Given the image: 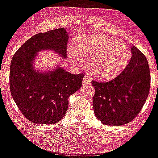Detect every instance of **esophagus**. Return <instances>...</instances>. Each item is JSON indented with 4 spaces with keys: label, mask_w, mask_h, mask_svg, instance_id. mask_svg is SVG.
Masks as SVG:
<instances>
[{
    "label": "esophagus",
    "mask_w": 158,
    "mask_h": 158,
    "mask_svg": "<svg viewBox=\"0 0 158 158\" xmlns=\"http://www.w3.org/2000/svg\"><path fill=\"white\" fill-rule=\"evenodd\" d=\"M91 81V79L90 77H89V76L86 75L85 77H84V79H83V84H90Z\"/></svg>",
    "instance_id": "obj_1"
}]
</instances>
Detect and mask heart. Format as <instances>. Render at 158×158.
<instances>
[{
	"label": "heart",
	"mask_w": 158,
	"mask_h": 158,
	"mask_svg": "<svg viewBox=\"0 0 158 158\" xmlns=\"http://www.w3.org/2000/svg\"><path fill=\"white\" fill-rule=\"evenodd\" d=\"M68 56L77 64L81 63L82 58L88 59L87 67L92 75L100 79H108L116 77L126 68L131 51L125 43L111 37L90 35L76 40Z\"/></svg>",
	"instance_id": "b5f03b06"
}]
</instances>
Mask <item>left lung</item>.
<instances>
[{
    "label": "left lung",
    "mask_w": 158,
    "mask_h": 158,
    "mask_svg": "<svg viewBox=\"0 0 158 158\" xmlns=\"http://www.w3.org/2000/svg\"><path fill=\"white\" fill-rule=\"evenodd\" d=\"M132 58L124 70L109 81L93 80V104L102 123L121 126L130 123L140 113L149 96V66L145 55L131 46Z\"/></svg>",
    "instance_id": "8db88e82"
}]
</instances>
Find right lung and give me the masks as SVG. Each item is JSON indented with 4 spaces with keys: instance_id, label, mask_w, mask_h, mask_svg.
<instances>
[{
    "instance_id": "add662e5",
    "label": "right lung",
    "mask_w": 158,
    "mask_h": 158,
    "mask_svg": "<svg viewBox=\"0 0 158 158\" xmlns=\"http://www.w3.org/2000/svg\"><path fill=\"white\" fill-rule=\"evenodd\" d=\"M68 36L64 28L39 33L28 39L13 56L9 73L12 96L19 110L35 123L54 124L65 115L68 98L80 88L85 73L72 74L62 68L51 73L34 71L32 62L38 51L54 50L67 55Z\"/></svg>"
}]
</instances>
